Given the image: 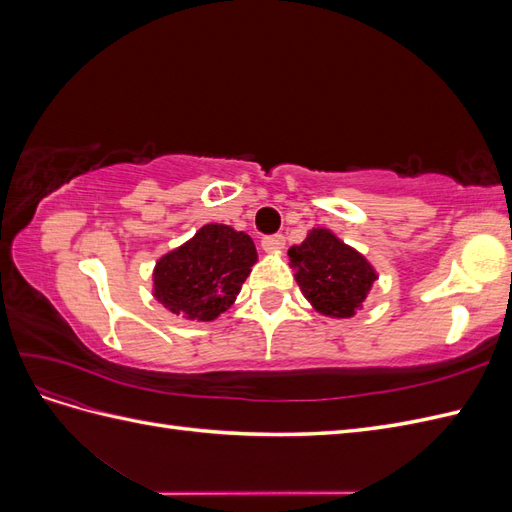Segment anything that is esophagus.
Instances as JSON below:
<instances>
[{
  "instance_id": "1",
  "label": "esophagus",
  "mask_w": 512,
  "mask_h": 512,
  "mask_svg": "<svg viewBox=\"0 0 512 512\" xmlns=\"http://www.w3.org/2000/svg\"><path fill=\"white\" fill-rule=\"evenodd\" d=\"M260 245H262V250H265V252L275 254V252H282L284 250L286 239H284V235H269V237H265V239L260 241Z\"/></svg>"
}]
</instances>
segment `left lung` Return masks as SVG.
<instances>
[{"instance_id": "obj_1", "label": "left lung", "mask_w": 512, "mask_h": 512, "mask_svg": "<svg viewBox=\"0 0 512 512\" xmlns=\"http://www.w3.org/2000/svg\"><path fill=\"white\" fill-rule=\"evenodd\" d=\"M288 258L305 299L331 318H352L378 280L367 258L327 228L309 230L301 245L290 247Z\"/></svg>"}]
</instances>
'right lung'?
Instances as JSON below:
<instances>
[{
  "mask_svg": "<svg viewBox=\"0 0 512 512\" xmlns=\"http://www.w3.org/2000/svg\"><path fill=\"white\" fill-rule=\"evenodd\" d=\"M256 260L250 235L226 224H205L156 262L153 297L177 316L215 320L235 303Z\"/></svg>",
  "mask_w": 512,
  "mask_h": 512,
  "instance_id": "1",
  "label": "right lung"
}]
</instances>
